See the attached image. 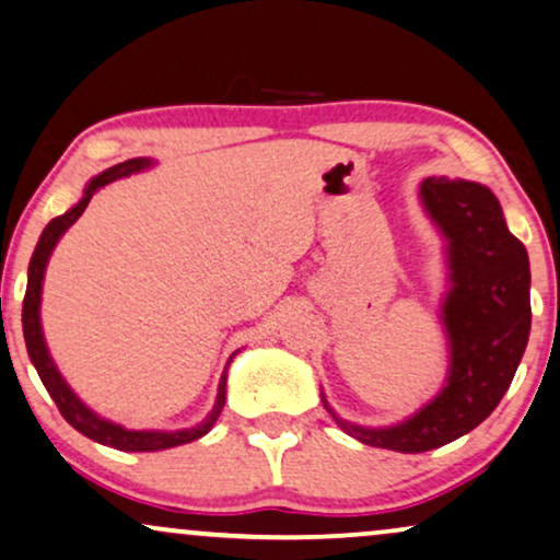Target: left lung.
I'll list each match as a JSON object with an SVG mask.
<instances>
[{"instance_id":"8db88e82","label":"left lung","mask_w":560,"mask_h":560,"mask_svg":"<svg viewBox=\"0 0 560 560\" xmlns=\"http://www.w3.org/2000/svg\"><path fill=\"white\" fill-rule=\"evenodd\" d=\"M424 210L448 237L451 292L443 319L451 340L445 389L407 422L371 430L335 422L355 441L397 453H424L471 432L510 389L530 338V260L504 225L487 186L464 178H424Z\"/></svg>"}]
</instances>
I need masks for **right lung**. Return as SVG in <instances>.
<instances>
[{
  "label": "right lung",
  "mask_w": 560,
  "mask_h": 560,
  "mask_svg": "<svg viewBox=\"0 0 560 560\" xmlns=\"http://www.w3.org/2000/svg\"><path fill=\"white\" fill-rule=\"evenodd\" d=\"M151 166V161L148 159H132V161H125V163H117V166H112L100 174L96 178H92L84 191V199L77 207H71L69 212L61 214V218H54L43 230L40 241L35 245V253L33 258H30V271H27V292H25V300H22V332H25V346H27V353H30V361H33V366L37 369V376H40V382L46 384V389L50 397H54L58 412L63 415V420L71 424V428H77L81 435L92 438V441L102 443V445H109V448H117V451H163V448H174V445H184V443H191L197 441V438H202L207 430L212 428L214 420H218L222 407H225V376L220 378V392H218V401H214V409L212 415L207 417L202 424H197V428L191 430H178V432H148V430H125L119 428V424H112L107 420H102V417H96L92 409H86L81 401L77 399V394L69 389V384L63 382L61 374H58L54 361H50L48 355V348H46V340H43V330H40V315H37V307H40V289H43V273H46V264H48V256L50 250L56 248L58 237H61L66 230H69L73 222L81 218V212L86 210L89 199H92V194L96 189H102L104 184L115 182V178H122V176H130L136 174V171Z\"/></svg>",
  "instance_id": "right-lung-1"
}]
</instances>
